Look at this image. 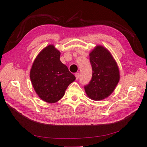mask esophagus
Listing matches in <instances>:
<instances>
[{
  "label": "esophagus",
  "instance_id": "1",
  "mask_svg": "<svg viewBox=\"0 0 147 147\" xmlns=\"http://www.w3.org/2000/svg\"><path fill=\"white\" fill-rule=\"evenodd\" d=\"M75 76H76V80H78L79 78V77H80V74L78 73H76L75 74Z\"/></svg>",
  "mask_w": 147,
  "mask_h": 147
}]
</instances>
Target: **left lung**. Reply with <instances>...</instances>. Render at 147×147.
<instances>
[{
	"mask_svg": "<svg viewBox=\"0 0 147 147\" xmlns=\"http://www.w3.org/2000/svg\"><path fill=\"white\" fill-rule=\"evenodd\" d=\"M89 56L93 72L85 90L92 100L104 99L113 92L119 82V67L110 51L102 46H97Z\"/></svg>",
	"mask_w": 147,
	"mask_h": 147,
	"instance_id": "obj_1",
	"label": "left lung"
}]
</instances>
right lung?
Listing matches in <instances>:
<instances>
[{"label": "right lung", "mask_w": 147, "mask_h": 147, "mask_svg": "<svg viewBox=\"0 0 147 147\" xmlns=\"http://www.w3.org/2000/svg\"><path fill=\"white\" fill-rule=\"evenodd\" d=\"M60 51L53 45H49L37 56L30 69L34 90L40 98L49 103L61 99L69 85L76 79L60 61Z\"/></svg>", "instance_id": "add662e5"}]
</instances>
